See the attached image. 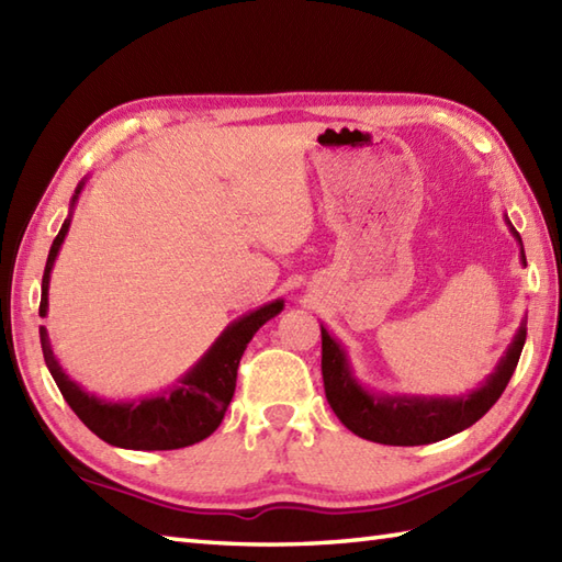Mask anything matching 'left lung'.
<instances>
[{
	"mask_svg": "<svg viewBox=\"0 0 562 562\" xmlns=\"http://www.w3.org/2000/svg\"><path fill=\"white\" fill-rule=\"evenodd\" d=\"M505 222L512 236L517 238L521 262L527 266L521 236L507 220V214ZM524 340H527V321H521L515 340L499 357L495 372L479 389L461 393V396H405V393L389 396V393L369 391L357 381L348 352L330 336L326 326H321V372H324L326 398L340 423L357 437L393 447L432 445V441L447 439L479 423L493 408L515 374Z\"/></svg>",
	"mask_w": 562,
	"mask_h": 562,
	"instance_id": "1",
	"label": "left lung"
}]
</instances>
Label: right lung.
Wrapping results in <instances>:
<instances>
[{
  "instance_id": "right-lung-1",
  "label": "right lung",
  "mask_w": 562,
  "mask_h": 562,
  "mask_svg": "<svg viewBox=\"0 0 562 562\" xmlns=\"http://www.w3.org/2000/svg\"><path fill=\"white\" fill-rule=\"evenodd\" d=\"M83 181L77 186L69 202V214L63 229L55 236L47 254L43 284H41V316H47V288H50V272L69 232L71 210H75ZM284 308L282 300L258 306L241 318L232 321L222 330V336L212 342V348L188 369V372L157 396H142L135 401H105L83 391L77 381H71L65 369L55 360L50 338L45 326H41V345L45 364L50 369L55 384L63 393L69 408L77 413L79 420L93 435L109 441L113 447L135 451H166L183 449L210 437L220 427L222 417L229 408L236 389V369L241 355L256 330L278 316Z\"/></svg>"
}]
</instances>
